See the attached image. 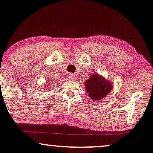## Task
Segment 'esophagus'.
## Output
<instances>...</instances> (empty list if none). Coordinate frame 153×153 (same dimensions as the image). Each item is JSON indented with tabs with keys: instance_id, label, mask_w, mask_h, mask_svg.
<instances>
[{
	"instance_id": "esophagus-1",
	"label": "esophagus",
	"mask_w": 153,
	"mask_h": 153,
	"mask_svg": "<svg viewBox=\"0 0 153 153\" xmlns=\"http://www.w3.org/2000/svg\"><path fill=\"white\" fill-rule=\"evenodd\" d=\"M69 78H70L71 80H74L75 79V75L74 73H71V74L69 75Z\"/></svg>"
}]
</instances>
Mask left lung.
<instances>
[{"label":"left lung","instance_id":"obj_1","mask_svg":"<svg viewBox=\"0 0 153 153\" xmlns=\"http://www.w3.org/2000/svg\"><path fill=\"white\" fill-rule=\"evenodd\" d=\"M87 93L93 101H99L105 97L111 90L113 85L99 74H93L85 82Z\"/></svg>","mask_w":153,"mask_h":153}]
</instances>
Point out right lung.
I'll use <instances>...</instances> for the list:
<instances>
[{
	"label": "right lung",
	"mask_w": 153,
	"mask_h": 153,
	"mask_svg": "<svg viewBox=\"0 0 153 153\" xmlns=\"http://www.w3.org/2000/svg\"><path fill=\"white\" fill-rule=\"evenodd\" d=\"M49 85H50L49 86H48ZM46 88H49V87H50V86H51V85H50V83H49H49H48V84H47V85H46Z\"/></svg>",
	"instance_id": "obj_1"
}]
</instances>
